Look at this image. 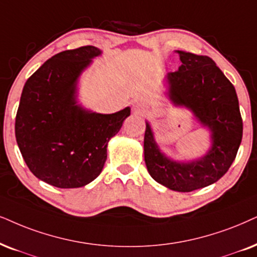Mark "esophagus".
Returning <instances> with one entry per match:
<instances>
[{"mask_svg":"<svg viewBox=\"0 0 257 257\" xmlns=\"http://www.w3.org/2000/svg\"><path fill=\"white\" fill-rule=\"evenodd\" d=\"M134 111L136 113H139V115H147L149 110H148V106L146 105L145 103L139 102L136 103V104H134Z\"/></svg>","mask_w":257,"mask_h":257,"instance_id":"1","label":"esophagus"}]
</instances>
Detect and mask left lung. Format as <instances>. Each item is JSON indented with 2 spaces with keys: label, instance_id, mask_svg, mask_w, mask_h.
<instances>
[{
  "label": "left lung",
  "instance_id": "1",
  "mask_svg": "<svg viewBox=\"0 0 257 257\" xmlns=\"http://www.w3.org/2000/svg\"><path fill=\"white\" fill-rule=\"evenodd\" d=\"M181 65L165 77L166 96L174 108L192 113L209 132V149L201 157L177 160L161 151L146 121L145 162L157 183L177 192H191L218 181L235 160L243 123L236 90L215 61L206 56L174 51Z\"/></svg>",
  "mask_w": 257,
  "mask_h": 257
}]
</instances>
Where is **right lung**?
<instances>
[{
	"instance_id": "right-lung-1",
	"label": "right lung",
	"mask_w": 257,
	"mask_h": 257,
	"mask_svg": "<svg viewBox=\"0 0 257 257\" xmlns=\"http://www.w3.org/2000/svg\"><path fill=\"white\" fill-rule=\"evenodd\" d=\"M102 56L95 46L60 52L28 78L15 119L22 158L35 177L59 188L85 186L100 174L110 139L131 106L100 113L79 102V79Z\"/></svg>"
}]
</instances>
